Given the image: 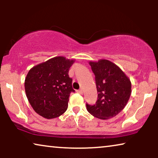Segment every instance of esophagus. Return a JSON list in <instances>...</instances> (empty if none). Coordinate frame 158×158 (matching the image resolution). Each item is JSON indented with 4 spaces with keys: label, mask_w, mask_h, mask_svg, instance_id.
<instances>
[{
    "label": "esophagus",
    "mask_w": 158,
    "mask_h": 158,
    "mask_svg": "<svg viewBox=\"0 0 158 158\" xmlns=\"http://www.w3.org/2000/svg\"><path fill=\"white\" fill-rule=\"evenodd\" d=\"M77 92H78L79 94H83V89H80V90H77Z\"/></svg>",
    "instance_id": "1"
}]
</instances>
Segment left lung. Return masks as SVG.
Masks as SVG:
<instances>
[{
	"instance_id": "obj_1",
	"label": "left lung",
	"mask_w": 158,
	"mask_h": 158,
	"mask_svg": "<svg viewBox=\"0 0 158 158\" xmlns=\"http://www.w3.org/2000/svg\"><path fill=\"white\" fill-rule=\"evenodd\" d=\"M89 64L95 75L98 98L94 105L86 103L88 111L101 119L114 117L128 102L131 93L130 80L117 65L107 60Z\"/></svg>"
}]
</instances>
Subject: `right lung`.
Instances as JSON below:
<instances>
[{
	"label": "right lung",
	"instance_id": "obj_1",
	"mask_svg": "<svg viewBox=\"0 0 158 158\" xmlns=\"http://www.w3.org/2000/svg\"><path fill=\"white\" fill-rule=\"evenodd\" d=\"M74 60L56 57L34 66L25 79L29 102L38 114L46 118L59 117L68 109L73 79L68 72Z\"/></svg>",
	"mask_w": 158,
	"mask_h": 158
}]
</instances>
